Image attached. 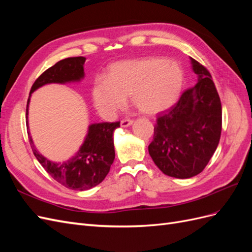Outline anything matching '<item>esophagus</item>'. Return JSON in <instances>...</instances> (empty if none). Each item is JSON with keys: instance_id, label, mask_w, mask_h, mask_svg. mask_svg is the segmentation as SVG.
I'll return each instance as SVG.
<instances>
[{"instance_id": "34e87169", "label": "esophagus", "mask_w": 252, "mask_h": 252, "mask_svg": "<svg viewBox=\"0 0 252 252\" xmlns=\"http://www.w3.org/2000/svg\"><path fill=\"white\" fill-rule=\"evenodd\" d=\"M132 123H133V120H131V119H124V120L121 121V126L122 127H128V126L132 125Z\"/></svg>"}]
</instances>
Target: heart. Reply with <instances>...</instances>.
I'll list each match as a JSON object with an SVG mask.
<instances>
[{"mask_svg": "<svg viewBox=\"0 0 252 252\" xmlns=\"http://www.w3.org/2000/svg\"><path fill=\"white\" fill-rule=\"evenodd\" d=\"M184 85L182 67L165 58H142L114 63L106 80L96 78L93 101L105 118H112L123 107L126 96L145 114L170 108L178 101Z\"/></svg>", "mask_w": 252, "mask_h": 252, "instance_id": "obj_1", "label": "heart"}]
</instances>
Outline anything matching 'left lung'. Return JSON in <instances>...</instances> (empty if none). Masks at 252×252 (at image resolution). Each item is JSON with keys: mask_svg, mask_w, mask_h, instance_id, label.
I'll use <instances>...</instances> for the list:
<instances>
[{"mask_svg": "<svg viewBox=\"0 0 252 252\" xmlns=\"http://www.w3.org/2000/svg\"><path fill=\"white\" fill-rule=\"evenodd\" d=\"M197 74L172 107L159 113L148 151L164 174L188 179L201 173L218 147L222 132V105L207 68L191 59Z\"/></svg>", "mask_w": 252, "mask_h": 252, "instance_id": "obj_1", "label": "left lung"}]
</instances>
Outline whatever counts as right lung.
Returning a JSON list of instances; mask_svg holds the SVG:
<instances>
[{"instance_id":"1","label":"right lung","mask_w":252,"mask_h":252,"mask_svg":"<svg viewBox=\"0 0 252 252\" xmlns=\"http://www.w3.org/2000/svg\"><path fill=\"white\" fill-rule=\"evenodd\" d=\"M86 58L73 57L59 61L35 80L30 89L32 94L35 89L50 83H67L80 81L84 78V63ZM30 96V94H29ZM26 107V119L28 114ZM28 127V121L26 122ZM120 127V122L114 123H97L90 125L88 133L80 150L73 158L63 163H53L40 155L34 148L29 136L30 146L37 161L44 167L53 180L61 185L73 190H87L100 184L110 170L114 159L113 131ZM29 133V132H28Z\"/></svg>"}]
</instances>
